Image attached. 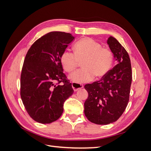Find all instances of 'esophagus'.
Instances as JSON below:
<instances>
[{
	"instance_id": "obj_1",
	"label": "esophagus",
	"mask_w": 151,
	"mask_h": 151,
	"mask_svg": "<svg viewBox=\"0 0 151 151\" xmlns=\"http://www.w3.org/2000/svg\"><path fill=\"white\" fill-rule=\"evenodd\" d=\"M72 86L73 89H74V91H77L78 90H79L80 89L83 88V87H84L83 84L76 83H72Z\"/></svg>"
}]
</instances>
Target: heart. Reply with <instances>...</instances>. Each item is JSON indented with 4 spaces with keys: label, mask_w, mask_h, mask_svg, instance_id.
Wrapping results in <instances>:
<instances>
[{
    "label": "heart",
    "mask_w": 151,
    "mask_h": 151,
    "mask_svg": "<svg viewBox=\"0 0 151 151\" xmlns=\"http://www.w3.org/2000/svg\"><path fill=\"white\" fill-rule=\"evenodd\" d=\"M74 53L68 50L60 57L63 68L72 73L78 67L80 62L83 68L70 76L76 83H85L93 81L96 76L101 77L106 75L113 65L114 57L112 52L90 38L81 39L74 45Z\"/></svg>",
    "instance_id": "heart-1"
}]
</instances>
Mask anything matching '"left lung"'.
<instances>
[{
  "label": "left lung",
  "instance_id": "left-lung-1",
  "mask_svg": "<svg viewBox=\"0 0 151 151\" xmlns=\"http://www.w3.org/2000/svg\"><path fill=\"white\" fill-rule=\"evenodd\" d=\"M117 64L101 80L84 86L88 98L84 114L95 124L116 122L124 112L129 101L132 72L130 59L124 47L113 36L107 40Z\"/></svg>",
  "mask_w": 151,
  "mask_h": 151
}]
</instances>
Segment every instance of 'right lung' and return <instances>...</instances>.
Wrapping results in <instances>:
<instances>
[{
  "instance_id": "add662e5",
  "label": "right lung",
  "mask_w": 151,
  "mask_h": 151,
  "mask_svg": "<svg viewBox=\"0 0 151 151\" xmlns=\"http://www.w3.org/2000/svg\"><path fill=\"white\" fill-rule=\"evenodd\" d=\"M74 39L70 33L50 32L36 40L26 53L20 95L27 113L36 122L46 124L58 120L63 103L74 93L60 62L62 53Z\"/></svg>"
}]
</instances>
